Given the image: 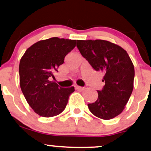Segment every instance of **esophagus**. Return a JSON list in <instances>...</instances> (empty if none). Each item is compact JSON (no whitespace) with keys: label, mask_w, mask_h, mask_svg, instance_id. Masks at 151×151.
Masks as SVG:
<instances>
[{"label":"esophagus","mask_w":151,"mask_h":151,"mask_svg":"<svg viewBox=\"0 0 151 151\" xmlns=\"http://www.w3.org/2000/svg\"><path fill=\"white\" fill-rule=\"evenodd\" d=\"M74 87H75V89L77 90H79V91H81V90H83L84 89V87H82V86H78V85H76L74 86Z\"/></svg>","instance_id":"obj_1"}]
</instances>
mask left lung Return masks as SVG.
Returning a JSON list of instances; mask_svg holds the SVG:
<instances>
[{"label":"left lung","instance_id":"obj_1","mask_svg":"<svg viewBox=\"0 0 151 151\" xmlns=\"http://www.w3.org/2000/svg\"><path fill=\"white\" fill-rule=\"evenodd\" d=\"M77 47L95 70L104 72L105 85L97 90V100L88 104L90 111L104 120L114 119L123 111L132 93V61L125 50L106 40H77Z\"/></svg>","mask_w":151,"mask_h":151}]
</instances>
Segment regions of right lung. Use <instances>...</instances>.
<instances>
[{
	"label": "right lung",
	"mask_w": 151,
	"mask_h": 151,
	"mask_svg": "<svg viewBox=\"0 0 151 151\" xmlns=\"http://www.w3.org/2000/svg\"><path fill=\"white\" fill-rule=\"evenodd\" d=\"M76 46L75 40L52 37L38 41L22 57L20 85L28 104L38 115L52 117L65 110L74 87L62 88L50 79Z\"/></svg>",
	"instance_id": "1"
}]
</instances>
